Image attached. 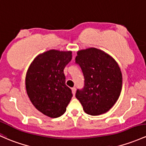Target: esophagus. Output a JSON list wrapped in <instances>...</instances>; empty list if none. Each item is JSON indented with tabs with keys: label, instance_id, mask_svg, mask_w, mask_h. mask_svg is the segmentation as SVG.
I'll return each mask as SVG.
<instances>
[{
	"label": "esophagus",
	"instance_id": "obj_1",
	"mask_svg": "<svg viewBox=\"0 0 146 146\" xmlns=\"http://www.w3.org/2000/svg\"><path fill=\"white\" fill-rule=\"evenodd\" d=\"M71 90H72V93H73V95L76 94V87H72Z\"/></svg>",
	"mask_w": 146,
	"mask_h": 146
}]
</instances>
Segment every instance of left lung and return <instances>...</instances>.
Instances as JSON below:
<instances>
[{
  "instance_id": "obj_1",
  "label": "left lung",
  "mask_w": 146,
  "mask_h": 146,
  "mask_svg": "<svg viewBox=\"0 0 146 146\" xmlns=\"http://www.w3.org/2000/svg\"><path fill=\"white\" fill-rule=\"evenodd\" d=\"M76 64L84 76V87L78 89L76 97L86 113L99 115L108 111L120 95L122 76L115 61L96 48L80 50Z\"/></svg>"
}]
</instances>
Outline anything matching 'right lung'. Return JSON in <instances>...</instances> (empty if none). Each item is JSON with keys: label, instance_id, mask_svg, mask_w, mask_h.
<instances>
[{"label": "right lung", "instance_id": "add662e5", "mask_svg": "<svg viewBox=\"0 0 146 146\" xmlns=\"http://www.w3.org/2000/svg\"><path fill=\"white\" fill-rule=\"evenodd\" d=\"M71 54L49 50L37 56L27 71L26 88L29 99L37 110L48 117L62 115L73 96L64 73Z\"/></svg>", "mask_w": 146, "mask_h": 146}]
</instances>
